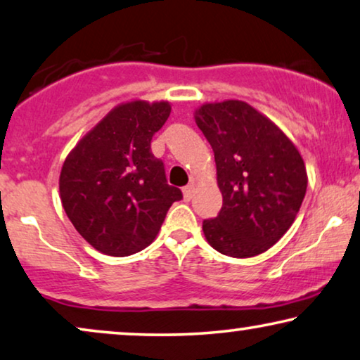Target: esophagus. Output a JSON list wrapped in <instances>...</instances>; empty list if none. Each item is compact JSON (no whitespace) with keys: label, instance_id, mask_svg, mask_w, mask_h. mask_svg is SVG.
Listing matches in <instances>:
<instances>
[{"label":"esophagus","instance_id":"obj_1","mask_svg":"<svg viewBox=\"0 0 360 360\" xmlns=\"http://www.w3.org/2000/svg\"><path fill=\"white\" fill-rule=\"evenodd\" d=\"M194 191H195L194 184H189V186H186L184 189H182V195H184V200H191L192 197H194Z\"/></svg>","mask_w":360,"mask_h":360}]
</instances>
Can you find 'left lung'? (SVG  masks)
Segmentation results:
<instances>
[{"mask_svg":"<svg viewBox=\"0 0 360 360\" xmlns=\"http://www.w3.org/2000/svg\"><path fill=\"white\" fill-rule=\"evenodd\" d=\"M197 127L214 150L219 217L204 220L205 240L221 255L252 257L290 229L307 192L308 176L293 141L245 101L205 103Z\"/></svg>","mask_w":360,"mask_h":360,"instance_id":"1","label":"left lung"}]
</instances>
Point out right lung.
<instances>
[{
  "label": "right lung",
  "mask_w": 360,
  "mask_h": 360,
  "mask_svg": "<svg viewBox=\"0 0 360 360\" xmlns=\"http://www.w3.org/2000/svg\"><path fill=\"white\" fill-rule=\"evenodd\" d=\"M169 112L168 101L115 105L65 158L62 205L79 235L103 255L124 257L145 250L169 207L182 199L150 146Z\"/></svg>",
  "instance_id": "right-lung-1"
}]
</instances>
